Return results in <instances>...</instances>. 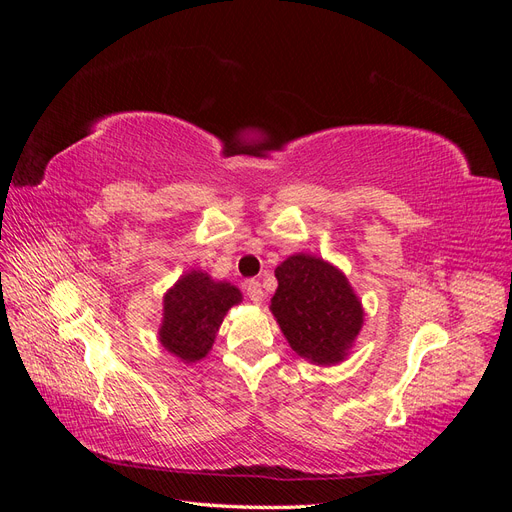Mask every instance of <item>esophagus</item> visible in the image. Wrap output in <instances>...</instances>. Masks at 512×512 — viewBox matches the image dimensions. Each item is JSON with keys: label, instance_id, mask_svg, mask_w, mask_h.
I'll list each match as a JSON object with an SVG mask.
<instances>
[{"label": "esophagus", "instance_id": "1", "mask_svg": "<svg viewBox=\"0 0 512 512\" xmlns=\"http://www.w3.org/2000/svg\"><path fill=\"white\" fill-rule=\"evenodd\" d=\"M245 292H247V297H250L254 303H262V299H265V292H262V286H260L258 280L245 282Z\"/></svg>", "mask_w": 512, "mask_h": 512}]
</instances>
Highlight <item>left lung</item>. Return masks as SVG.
<instances>
[{"label": "left lung", "mask_w": 512, "mask_h": 512, "mask_svg": "<svg viewBox=\"0 0 512 512\" xmlns=\"http://www.w3.org/2000/svg\"><path fill=\"white\" fill-rule=\"evenodd\" d=\"M271 312L290 348L318 365L344 361L361 331L363 307L346 275L322 258L297 254L275 269Z\"/></svg>", "instance_id": "1"}]
</instances>
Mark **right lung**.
<instances>
[{"mask_svg": "<svg viewBox=\"0 0 512 512\" xmlns=\"http://www.w3.org/2000/svg\"><path fill=\"white\" fill-rule=\"evenodd\" d=\"M239 301V288L213 282L203 271L183 275L164 297L162 346L185 363L200 361L211 350L226 312Z\"/></svg>", "mask_w": 512, "mask_h": 512, "instance_id": "obj_1", "label": "right lung"}]
</instances>
